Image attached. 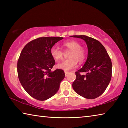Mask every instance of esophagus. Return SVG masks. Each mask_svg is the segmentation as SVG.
Instances as JSON below:
<instances>
[{
    "label": "esophagus",
    "mask_w": 128,
    "mask_h": 128,
    "mask_svg": "<svg viewBox=\"0 0 128 128\" xmlns=\"http://www.w3.org/2000/svg\"><path fill=\"white\" fill-rule=\"evenodd\" d=\"M64 73H65V74H66V77L67 76H68V73H69V72H66V71H65L64 72Z\"/></svg>",
    "instance_id": "esophagus-1"
}]
</instances>
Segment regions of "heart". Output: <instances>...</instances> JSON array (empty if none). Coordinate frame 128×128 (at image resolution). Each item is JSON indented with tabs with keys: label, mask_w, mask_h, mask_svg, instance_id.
Segmentation results:
<instances>
[{
	"label": "heart",
	"mask_w": 128,
	"mask_h": 128,
	"mask_svg": "<svg viewBox=\"0 0 128 128\" xmlns=\"http://www.w3.org/2000/svg\"><path fill=\"white\" fill-rule=\"evenodd\" d=\"M62 46L67 50L70 51L69 54V59L64 60L56 65L57 68L65 71H68L75 68L77 65V61L82 62L86 56L85 51L81 48V44L74 40L66 41L62 43ZM50 54L56 62L63 59V52L57 47L54 46L50 50Z\"/></svg>",
	"instance_id": "heart-1"
}]
</instances>
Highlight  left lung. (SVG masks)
<instances>
[{"instance_id":"1","label":"left lung","mask_w":128,"mask_h":128,"mask_svg":"<svg viewBox=\"0 0 128 128\" xmlns=\"http://www.w3.org/2000/svg\"><path fill=\"white\" fill-rule=\"evenodd\" d=\"M71 36L85 40L88 50L85 64L76 72V78L73 82V88L84 98L95 99L104 92L111 81V59L104 47L98 40L86 36ZM80 72H86V74L81 75Z\"/></svg>"}]
</instances>
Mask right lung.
I'll return each instance as SVG.
<instances>
[{
    "instance_id": "add662e5",
    "label": "right lung",
    "mask_w": 128,
    "mask_h": 128,
    "mask_svg": "<svg viewBox=\"0 0 128 128\" xmlns=\"http://www.w3.org/2000/svg\"><path fill=\"white\" fill-rule=\"evenodd\" d=\"M62 37L47 36L30 41L25 45L17 62L18 79L25 90L33 98L45 100L55 95L64 78L62 69L52 72L55 64L50 50Z\"/></svg>"
}]
</instances>
